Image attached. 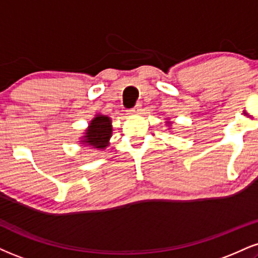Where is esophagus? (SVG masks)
Returning <instances> with one entry per match:
<instances>
[{"instance_id":"obj_1","label":"esophagus","mask_w":258,"mask_h":258,"mask_svg":"<svg viewBox=\"0 0 258 258\" xmlns=\"http://www.w3.org/2000/svg\"><path fill=\"white\" fill-rule=\"evenodd\" d=\"M141 110H142V105L137 104L135 108H132V109L128 110V114L130 115H138V114H141Z\"/></svg>"}]
</instances>
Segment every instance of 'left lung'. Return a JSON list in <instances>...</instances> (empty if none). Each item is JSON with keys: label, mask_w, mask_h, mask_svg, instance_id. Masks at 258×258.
Here are the masks:
<instances>
[{"label": "left lung", "mask_w": 258, "mask_h": 258, "mask_svg": "<svg viewBox=\"0 0 258 258\" xmlns=\"http://www.w3.org/2000/svg\"><path fill=\"white\" fill-rule=\"evenodd\" d=\"M166 120H167V121H166V125H167V126H168V127H169V128H170V126H172V121H169L168 119H166Z\"/></svg>", "instance_id": "1"}]
</instances>
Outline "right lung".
Masks as SVG:
<instances>
[{
  "label": "right lung",
  "mask_w": 258,
  "mask_h": 258,
  "mask_svg": "<svg viewBox=\"0 0 258 258\" xmlns=\"http://www.w3.org/2000/svg\"><path fill=\"white\" fill-rule=\"evenodd\" d=\"M80 137V144L84 147H90L95 150H104L110 144V138L113 135V126L109 116L97 113L94 119L90 121L88 128Z\"/></svg>",
  "instance_id": "obj_1"
}]
</instances>
